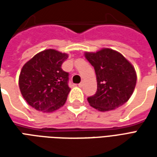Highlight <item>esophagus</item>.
Returning <instances> with one entry per match:
<instances>
[{
    "label": "esophagus",
    "instance_id": "34e87169",
    "mask_svg": "<svg viewBox=\"0 0 157 157\" xmlns=\"http://www.w3.org/2000/svg\"><path fill=\"white\" fill-rule=\"evenodd\" d=\"M82 86H83V82H81V83H80V84L78 85V86H79V87H82Z\"/></svg>",
    "mask_w": 157,
    "mask_h": 157
}]
</instances>
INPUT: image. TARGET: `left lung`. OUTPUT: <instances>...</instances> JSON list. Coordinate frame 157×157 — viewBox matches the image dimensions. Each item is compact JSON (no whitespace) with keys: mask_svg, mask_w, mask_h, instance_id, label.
<instances>
[{"mask_svg":"<svg viewBox=\"0 0 157 157\" xmlns=\"http://www.w3.org/2000/svg\"><path fill=\"white\" fill-rule=\"evenodd\" d=\"M85 58L94 67L98 89L87 98L89 104L100 112L124 105L134 92L137 75L135 67L124 56L112 48L85 52Z\"/></svg>","mask_w":157,"mask_h":157,"instance_id":"8db88e82","label":"left lung"}]
</instances>
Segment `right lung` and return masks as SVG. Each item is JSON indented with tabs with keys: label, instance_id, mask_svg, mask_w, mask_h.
Listing matches in <instances>:
<instances>
[{
	"label": "right lung",
	"instance_id": "right-lung-1",
	"mask_svg": "<svg viewBox=\"0 0 157 157\" xmlns=\"http://www.w3.org/2000/svg\"><path fill=\"white\" fill-rule=\"evenodd\" d=\"M69 55L54 48L39 52L22 66L20 92L28 104L38 111L52 113L65 105L71 88L68 73L61 65Z\"/></svg>",
	"mask_w": 157,
	"mask_h": 157
}]
</instances>
